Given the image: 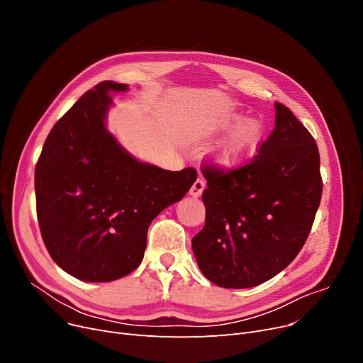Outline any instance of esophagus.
Segmentation results:
<instances>
[{
    "instance_id": "esophagus-1",
    "label": "esophagus",
    "mask_w": 363,
    "mask_h": 363,
    "mask_svg": "<svg viewBox=\"0 0 363 363\" xmlns=\"http://www.w3.org/2000/svg\"><path fill=\"white\" fill-rule=\"evenodd\" d=\"M204 186H206V185H204V181L199 178V179L193 184L191 189H189V196L194 197V199L200 197V196H201V193L204 191Z\"/></svg>"
}]
</instances>
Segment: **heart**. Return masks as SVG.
I'll return each mask as SVG.
<instances>
[{
	"label": "heart",
	"instance_id": "heart-1",
	"mask_svg": "<svg viewBox=\"0 0 363 363\" xmlns=\"http://www.w3.org/2000/svg\"><path fill=\"white\" fill-rule=\"evenodd\" d=\"M204 135L231 132L213 151L211 160L220 170H233L256 156L263 140L264 125L259 119H247L241 113L226 114L215 123L208 125Z\"/></svg>",
	"mask_w": 363,
	"mask_h": 363
}]
</instances>
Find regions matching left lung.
Returning a JSON list of instances; mask_svg holds the SVG:
<instances>
[{"label":"left lung","mask_w":363,"mask_h":363,"mask_svg":"<svg viewBox=\"0 0 363 363\" xmlns=\"http://www.w3.org/2000/svg\"><path fill=\"white\" fill-rule=\"evenodd\" d=\"M275 129L249 164L204 177L206 223L191 245L219 287H256L287 268L320 203L318 145L289 107L275 103Z\"/></svg>","instance_id":"left-lung-1"}]
</instances>
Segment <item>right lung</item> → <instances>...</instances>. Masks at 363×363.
<instances>
[{
  "label": "right lung",
  "mask_w": 363,
  "mask_h": 363,
  "mask_svg": "<svg viewBox=\"0 0 363 363\" xmlns=\"http://www.w3.org/2000/svg\"><path fill=\"white\" fill-rule=\"evenodd\" d=\"M104 81L85 92L57 122L35 169L36 213L52 260L86 282H108L143 262L147 231L163 208L188 193L197 172H172L140 162L107 129Z\"/></svg>",
  "instance_id": "add662e5"
}]
</instances>
